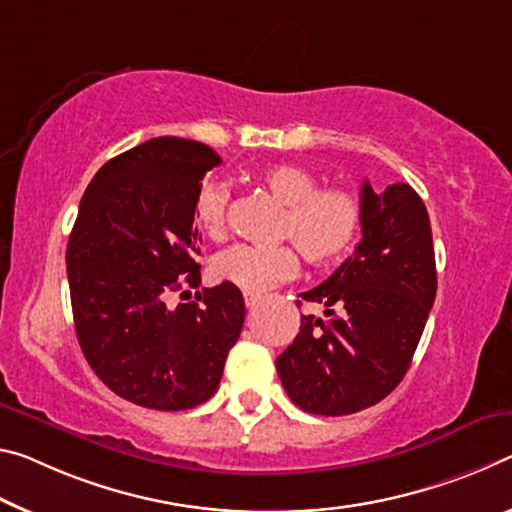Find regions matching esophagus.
I'll use <instances>...</instances> for the list:
<instances>
[{
  "instance_id": "34e87169",
  "label": "esophagus",
  "mask_w": 512,
  "mask_h": 512,
  "mask_svg": "<svg viewBox=\"0 0 512 512\" xmlns=\"http://www.w3.org/2000/svg\"><path fill=\"white\" fill-rule=\"evenodd\" d=\"M243 300H246L248 310H253V307L259 305V300H262V296H259V294H246V296H243Z\"/></svg>"
}]
</instances>
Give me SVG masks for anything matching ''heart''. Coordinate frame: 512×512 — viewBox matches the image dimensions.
I'll return each instance as SVG.
<instances>
[{"mask_svg":"<svg viewBox=\"0 0 512 512\" xmlns=\"http://www.w3.org/2000/svg\"><path fill=\"white\" fill-rule=\"evenodd\" d=\"M264 189L285 207L280 218V237L291 239L310 264L335 262L353 248L362 230V202L342 186H323L312 170L298 164H273L257 177ZM230 186L205 182L196 198V223L212 239L227 232ZM212 271L221 282L246 294H262L278 282L298 273V255L291 243L282 246H237L218 253Z\"/></svg>","mask_w":512,"mask_h":512,"instance_id":"heart-1","label":"heart"}]
</instances>
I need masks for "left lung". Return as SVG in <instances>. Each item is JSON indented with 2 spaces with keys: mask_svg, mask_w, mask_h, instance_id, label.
I'll return each mask as SVG.
<instances>
[{
  "mask_svg": "<svg viewBox=\"0 0 512 512\" xmlns=\"http://www.w3.org/2000/svg\"><path fill=\"white\" fill-rule=\"evenodd\" d=\"M362 241L326 282L300 298L328 319L300 316V332L275 360L285 392L312 415L371 408L410 369L435 291V250L424 200L410 184H362ZM300 303V300H298Z\"/></svg>",
  "mask_w": 512,
  "mask_h": 512,
  "instance_id": "1",
  "label": "left lung"
}]
</instances>
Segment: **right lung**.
Returning <instances> with one entry per match:
<instances>
[{
    "instance_id": "right-lung-1",
    "label": "right lung",
    "mask_w": 512,
    "mask_h": 512,
    "mask_svg": "<svg viewBox=\"0 0 512 512\" xmlns=\"http://www.w3.org/2000/svg\"><path fill=\"white\" fill-rule=\"evenodd\" d=\"M218 164L205 143L159 136L107 161L79 202L66 250L79 346L111 392L143 408L212 399L241 335L246 305L230 282L168 305L200 285L196 198Z\"/></svg>"
}]
</instances>
